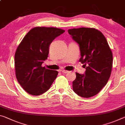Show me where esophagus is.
<instances>
[{"label": "esophagus", "mask_w": 125, "mask_h": 125, "mask_svg": "<svg viewBox=\"0 0 125 125\" xmlns=\"http://www.w3.org/2000/svg\"><path fill=\"white\" fill-rule=\"evenodd\" d=\"M60 71H61V72L64 73H68V72H69V71H66V70H61Z\"/></svg>", "instance_id": "esophagus-1"}]
</instances>
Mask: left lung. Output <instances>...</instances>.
I'll return each instance as SVG.
<instances>
[{"label": "left lung", "mask_w": 125, "mask_h": 125, "mask_svg": "<svg viewBox=\"0 0 125 125\" xmlns=\"http://www.w3.org/2000/svg\"><path fill=\"white\" fill-rule=\"evenodd\" d=\"M68 32L79 45V61L86 68L84 74L76 72L73 90L82 97H91L108 82L112 70V53L105 37L97 29L80 28L68 29Z\"/></svg>", "instance_id": "1"}]
</instances>
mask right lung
<instances>
[{
    "mask_svg": "<svg viewBox=\"0 0 125 125\" xmlns=\"http://www.w3.org/2000/svg\"><path fill=\"white\" fill-rule=\"evenodd\" d=\"M65 31L53 27H35L24 37L15 54L18 81L29 94L39 96L50 88L58 71L42 64L48 58L51 43Z\"/></svg>",
    "mask_w": 125,
    "mask_h": 125,
    "instance_id": "1",
    "label": "right lung"
}]
</instances>
